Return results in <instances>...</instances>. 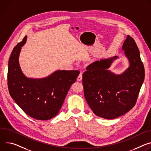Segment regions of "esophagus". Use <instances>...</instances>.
Returning a JSON list of instances; mask_svg holds the SVG:
<instances>
[{
  "instance_id": "34e87169",
  "label": "esophagus",
  "mask_w": 151,
  "mask_h": 151,
  "mask_svg": "<svg viewBox=\"0 0 151 151\" xmlns=\"http://www.w3.org/2000/svg\"><path fill=\"white\" fill-rule=\"evenodd\" d=\"M82 79H83V73L81 72V73H79V76H78L77 80H78V81H81V80H82Z\"/></svg>"
}]
</instances>
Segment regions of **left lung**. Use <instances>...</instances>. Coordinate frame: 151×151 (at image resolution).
<instances>
[{"label": "left lung", "instance_id": "8db88e82", "mask_svg": "<svg viewBox=\"0 0 151 151\" xmlns=\"http://www.w3.org/2000/svg\"><path fill=\"white\" fill-rule=\"evenodd\" d=\"M122 49L129 67L121 75L108 70L117 56L95 61L83 75L84 96L93 112L99 117L113 119L125 114L136 104L145 79V68L134 40L129 35Z\"/></svg>", "mask_w": 151, "mask_h": 151}]
</instances>
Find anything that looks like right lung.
<instances>
[{"instance_id":"obj_1","label":"right lung","mask_w":151,"mask_h":151,"mask_svg":"<svg viewBox=\"0 0 151 151\" xmlns=\"http://www.w3.org/2000/svg\"><path fill=\"white\" fill-rule=\"evenodd\" d=\"M26 38L25 36L14 47L9 57V92L26 114L37 120H49L58 113L68 90L75 83L79 72L57 70L45 78H28L22 73L19 63L20 52Z\"/></svg>"}]
</instances>
